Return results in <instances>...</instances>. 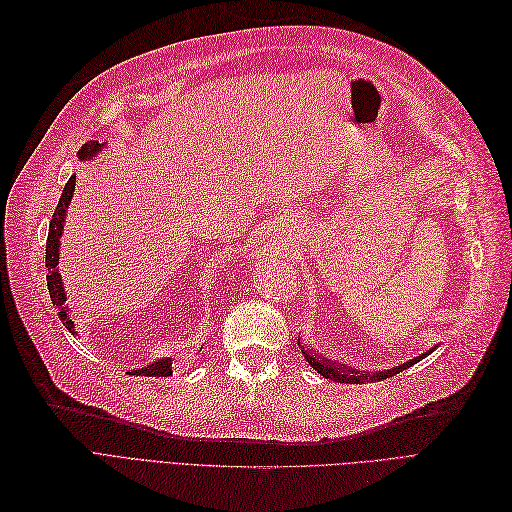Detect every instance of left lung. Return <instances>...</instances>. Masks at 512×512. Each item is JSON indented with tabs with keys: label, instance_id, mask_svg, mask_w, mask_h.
Masks as SVG:
<instances>
[{
	"label": "left lung",
	"instance_id": "1",
	"mask_svg": "<svg viewBox=\"0 0 512 512\" xmlns=\"http://www.w3.org/2000/svg\"><path fill=\"white\" fill-rule=\"evenodd\" d=\"M433 350V348H431ZM431 350H427L425 354H418L414 356L412 361L404 363V365H397V367H391V369H384V371H356L352 367H346L342 363H333V361H327V359H320V356L316 352H309L301 346V352L307 359L309 367H314L320 376L329 378V380H335V382H346V384H363V382H376V380H386L391 378L395 374H399V371H404L408 367H412L414 363H418L421 359H425L427 354H431Z\"/></svg>",
	"mask_w": 512,
	"mask_h": 512
}]
</instances>
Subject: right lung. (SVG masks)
I'll return each mask as SVG.
<instances>
[{
    "label": "right lung",
    "instance_id": "add662e5",
    "mask_svg": "<svg viewBox=\"0 0 512 512\" xmlns=\"http://www.w3.org/2000/svg\"><path fill=\"white\" fill-rule=\"evenodd\" d=\"M102 149H104V145H100L98 141H87L79 149V160H94ZM74 185H76V175H72L68 179L64 192H61L57 209H55L51 224H49V239H46V269H49V275H46V286H49L51 301L57 307L59 320L64 322V327L72 335L76 333V324L70 318V309L64 305L66 303V290H64V282H61V273H59V239H61V230H64V220H66V213H68L70 200H72V194H74ZM130 374L149 376V378L170 376V374H173V361H170V359L153 361L151 365H147L143 369L130 371Z\"/></svg>",
    "mask_w": 512,
    "mask_h": 512
}]
</instances>
